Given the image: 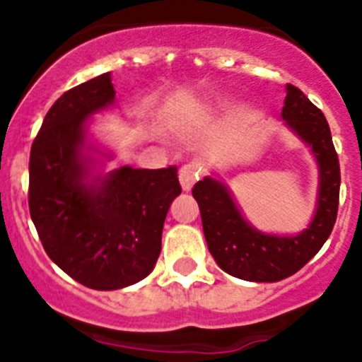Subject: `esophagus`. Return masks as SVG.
Returning a JSON list of instances; mask_svg holds the SVG:
<instances>
[{
    "instance_id": "obj_1",
    "label": "esophagus",
    "mask_w": 362,
    "mask_h": 362,
    "mask_svg": "<svg viewBox=\"0 0 362 362\" xmlns=\"http://www.w3.org/2000/svg\"><path fill=\"white\" fill-rule=\"evenodd\" d=\"M178 180H180L182 189L185 192H189L192 189V185L199 180V168L198 164H185L178 171Z\"/></svg>"
}]
</instances>
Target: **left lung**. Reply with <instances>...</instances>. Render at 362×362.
<instances>
[{"instance_id": "8db88e82", "label": "left lung", "mask_w": 362, "mask_h": 362, "mask_svg": "<svg viewBox=\"0 0 362 362\" xmlns=\"http://www.w3.org/2000/svg\"><path fill=\"white\" fill-rule=\"evenodd\" d=\"M286 90L284 126L308 145L319 170L315 211L310 224L298 235L259 231L243 217L231 189L217 173L204 177L192 189L215 262L229 275L249 282H279L294 275L320 250L337 222L339 163L329 124L298 87L287 83Z\"/></svg>"}]
</instances>
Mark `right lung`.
I'll use <instances>...</instances> for the list:
<instances>
[{"label":"right lung","mask_w":362,"mask_h":362,"mask_svg":"<svg viewBox=\"0 0 362 362\" xmlns=\"http://www.w3.org/2000/svg\"><path fill=\"white\" fill-rule=\"evenodd\" d=\"M115 105L110 73L73 87L43 119L29 156V214L47 255L73 280L115 291L144 280L164 218L182 192L177 168L120 166L90 138V117Z\"/></svg>","instance_id":"1"}]
</instances>
